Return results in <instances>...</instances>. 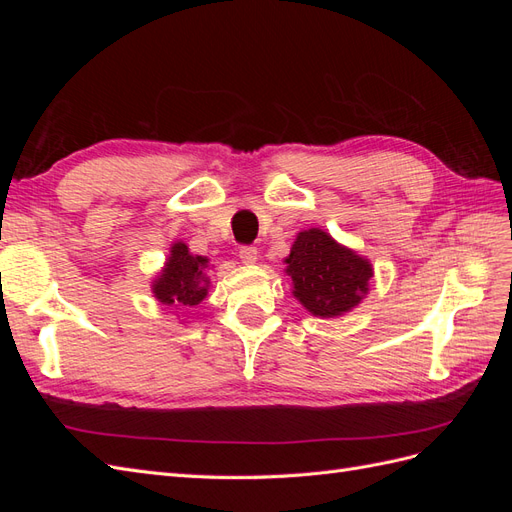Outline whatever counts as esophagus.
I'll return each instance as SVG.
<instances>
[{"instance_id": "1", "label": "esophagus", "mask_w": 512, "mask_h": 512, "mask_svg": "<svg viewBox=\"0 0 512 512\" xmlns=\"http://www.w3.org/2000/svg\"><path fill=\"white\" fill-rule=\"evenodd\" d=\"M239 258L245 262V265H254V262L258 260V250H256V247L243 245L239 250Z\"/></svg>"}]
</instances>
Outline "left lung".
Returning a JSON list of instances; mask_svg holds the SVG:
<instances>
[{
    "label": "left lung",
    "mask_w": 512,
    "mask_h": 512,
    "mask_svg": "<svg viewBox=\"0 0 512 512\" xmlns=\"http://www.w3.org/2000/svg\"><path fill=\"white\" fill-rule=\"evenodd\" d=\"M284 265L292 297L316 318H339L352 312L367 297L374 277L367 256L335 241L322 228L301 230Z\"/></svg>",
    "instance_id": "obj_1"
}]
</instances>
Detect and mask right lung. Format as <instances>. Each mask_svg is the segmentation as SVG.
<instances>
[{"instance_id":"right-lung-1","label":"right lung","mask_w":512,"mask_h":512,"mask_svg":"<svg viewBox=\"0 0 512 512\" xmlns=\"http://www.w3.org/2000/svg\"><path fill=\"white\" fill-rule=\"evenodd\" d=\"M209 258L192 254L185 241L170 245L164 267L151 280L153 299L166 307H196L207 297Z\"/></svg>"}]
</instances>
